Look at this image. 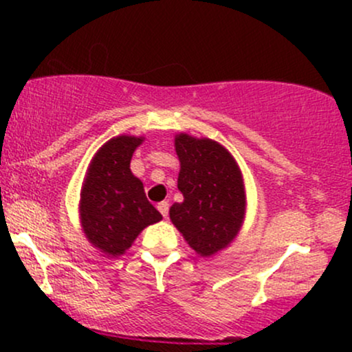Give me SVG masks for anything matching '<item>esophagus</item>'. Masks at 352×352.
I'll return each mask as SVG.
<instances>
[{
	"instance_id": "obj_1",
	"label": "esophagus",
	"mask_w": 352,
	"mask_h": 352,
	"mask_svg": "<svg viewBox=\"0 0 352 352\" xmlns=\"http://www.w3.org/2000/svg\"><path fill=\"white\" fill-rule=\"evenodd\" d=\"M157 208H159V212L162 213L164 218H167V215H168V204H167V201H160V204L157 205Z\"/></svg>"
}]
</instances>
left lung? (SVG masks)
<instances>
[{"label": "left lung", "mask_w": 352, "mask_h": 352, "mask_svg": "<svg viewBox=\"0 0 352 352\" xmlns=\"http://www.w3.org/2000/svg\"><path fill=\"white\" fill-rule=\"evenodd\" d=\"M180 160L182 204L170 207V220L190 248L212 256L235 240L245 218V185L227 148L212 139L175 135Z\"/></svg>", "instance_id": "obj_1"}]
</instances>
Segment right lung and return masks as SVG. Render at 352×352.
Masks as SVG:
<instances>
[{"instance_id":"add662e5","label":"right lung","mask_w":352,"mask_h":352,"mask_svg":"<svg viewBox=\"0 0 352 352\" xmlns=\"http://www.w3.org/2000/svg\"><path fill=\"white\" fill-rule=\"evenodd\" d=\"M144 137L119 135L99 148L80 190V225L100 253L117 258L148 225L162 220L131 172V159Z\"/></svg>"}]
</instances>
